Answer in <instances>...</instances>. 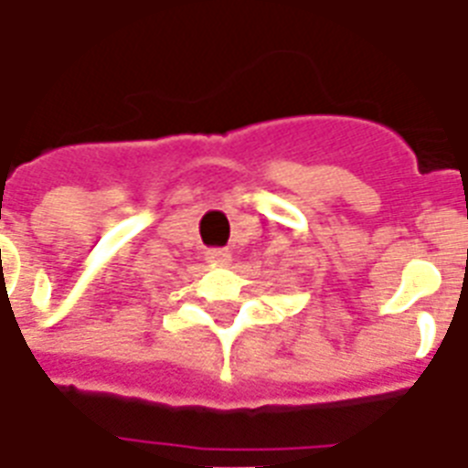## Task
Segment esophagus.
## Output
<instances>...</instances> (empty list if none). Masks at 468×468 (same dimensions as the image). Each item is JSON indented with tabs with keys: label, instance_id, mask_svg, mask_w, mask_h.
Returning <instances> with one entry per match:
<instances>
[{
	"label": "esophagus",
	"instance_id": "1",
	"mask_svg": "<svg viewBox=\"0 0 468 468\" xmlns=\"http://www.w3.org/2000/svg\"><path fill=\"white\" fill-rule=\"evenodd\" d=\"M206 260L211 264H228L230 262V252L223 248H216V250H206Z\"/></svg>",
	"mask_w": 468,
	"mask_h": 468
}]
</instances>
